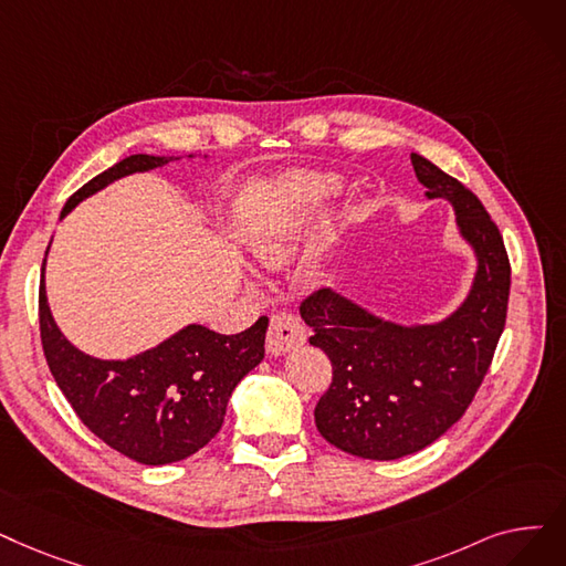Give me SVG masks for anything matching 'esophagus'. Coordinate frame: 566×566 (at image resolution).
Here are the masks:
<instances>
[{
    "mask_svg": "<svg viewBox=\"0 0 566 566\" xmlns=\"http://www.w3.org/2000/svg\"><path fill=\"white\" fill-rule=\"evenodd\" d=\"M305 339H307V333L298 316H293L289 312H277L273 318H270L268 337H265L268 354L282 356L291 349L301 347Z\"/></svg>",
    "mask_w": 566,
    "mask_h": 566,
    "instance_id": "obj_1",
    "label": "esophagus"
}]
</instances>
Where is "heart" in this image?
<instances>
[{
  "mask_svg": "<svg viewBox=\"0 0 566 566\" xmlns=\"http://www.w3.org/2000/svg\"><path fill=\"white\" fill-rule=\"evenodd\" d=\"M339 191L342 180L335 176L305 174L293 178L291 189L268 208L261 227L250 235L252 254L265 265L284 263L296 252L310 214Z\"/></svg>",
  "mask_w": 566,
  "mask_h": 566,
  "instance_id": "b5f03b06",
  "label": "heart"
}]
</instances>
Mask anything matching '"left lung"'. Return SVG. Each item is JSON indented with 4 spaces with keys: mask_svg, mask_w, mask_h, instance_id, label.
<instances>
[{
    "mask_svg": "<svg viewBox=\"0 0 566 566\" xmlns=\"http://www.w3.org/2000/svg\"><path fill=\"white\" fill-rule=\"evenodd\" d=\"M428 199H447L460 235L476 254L462 305L426 326L375 316L333 289L301 303L310 344L333 365L314 409L316 430L344 453L398 460L432 444L472 405L506 324L511 265L497 224L476 196L426 157L411 153Z\"/></svg>",
    "mask_w": 566,
    "mask_h": 566,
    "instance_id": "left-lung-1",
    "label": "left lung"
}]
</instances>
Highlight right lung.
I'll return each mask as SVG.
<instances>
[{
	"mask_svg": "<svg viewBox=\"0 0 566 566\" xmlns=\"http://www.w3.org/2000/svg\"><path fill=\"white\" fill-rule=\"evenodd\" d=\"M170 159L132 155L117 161L73 193L62 217L111 182ZM43 273L45 259L39 286L43 354L78 419L111 449L140 464H168L201 451L222 428L238 381L263 360L268 316L238 335L189 324L155 349L127 360H102L62 335L48 307Z\"/></svg>",
	"mask_w": 566,
	"mask_h": 566,
	"instance_id": "obj_1",
	"label": "right lung"
}]
</instances>
